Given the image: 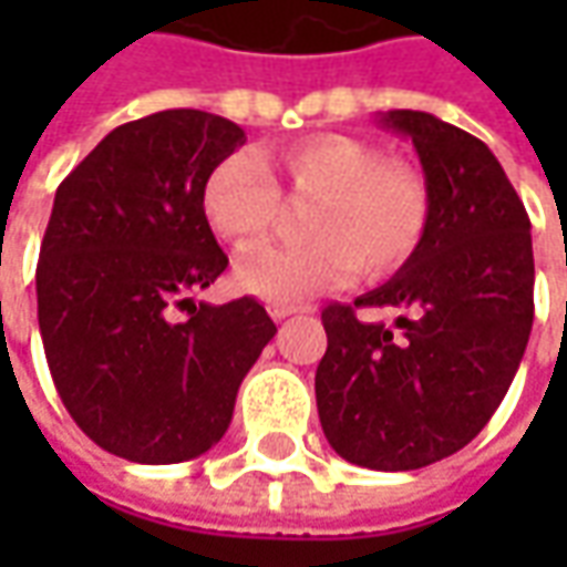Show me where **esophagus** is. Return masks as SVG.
Returning a JSON list of instances; mask_svg holds the SVG:
<instances>
[{
	"label": "esophagus",
	"instance_id": "obj_1",
	"mask_svg": "<svg viewBox=\"0 0 567 567\" xmlns=\"http://www.w3.org/2000/svg\"><path fill=\"white\" fill-rule=\"evenodd\" d=\"M302 312H312V309H296V306H271V318L274 321H284V318H293V316H302Z\"/></svg>",
	"mask_w": 567,
	"mask_h": 567
}]
</instances>
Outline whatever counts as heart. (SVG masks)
I'll return each instance as SVG.
<instances>
[{
  "label": "heart",
  "instance_id": "b5f03b06",
  "mask_svg": "<svg viewBox=\"0 0 567 567\" xmlns=\"http://www.w3.org/2000/svg\"><path fill=\"white\" fill-rule=\"evenodd\" d=\"M265 164L293 195H318L306 214L309 243L255 255L239 265L246 293L293 306L334 287L353 268L384 277L423 246L432 198L423 173L391 161L365 138L309 135L261 151ZM202 214L229 249L246 255L265 246L280 217V188L251 154H233L207 173Z\"/></svg>",
  "mask_w": 567,
  "mask_h": 567
}]
</instances>
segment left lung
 <instances>
[{
    "instance_id": "obj_1",
    "label": "left lung",
    "mask_w": 567,
    "mask_h": 567,
    "mask_svg": "<svg viewBox=\"0 0 567 567\" xmlns=\"http://www.w3.org/2000/svg\"><path fill=\"white\" fill-rule=\"evenodd\" d=\"M379 122L416 147L432 217L388 284L321 312L316 401L343 461L394 473L470 445L508 394L534 328V246L524 202L480 138L420 110ZM357 308L402 316L388 329Z\"/></svg>"
}]
</instances>
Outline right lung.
<instances>
[{"label":"right lung","instance_id":"obj_1","mask_svg":"<svg viewBox=\"0 0 567 567\" xmlns=\"http://www.w3.org/2000/svg\"><path fill=\"white\" fill-rule=\"evenodd\" d=\"M239 144L236 122L164 110L113 128L55 188L37 261L40 338L65 410L116 457L179 464L217 445L277 334L251 296L192 299L229 265L202 188Z\"/></svg>","mask_w":567,"mask_h":567}]
</instances>
